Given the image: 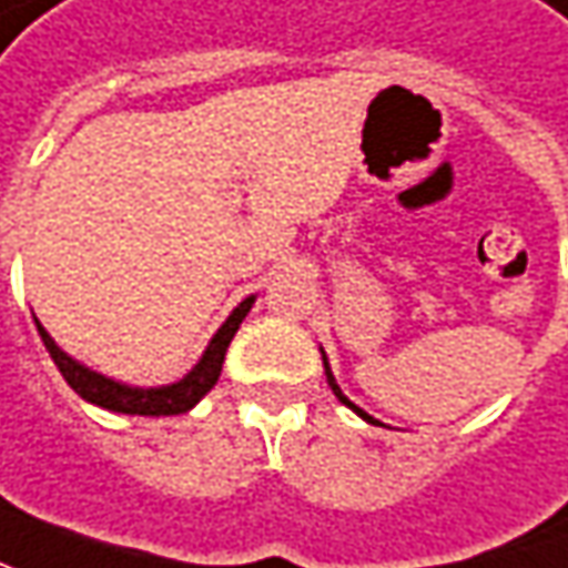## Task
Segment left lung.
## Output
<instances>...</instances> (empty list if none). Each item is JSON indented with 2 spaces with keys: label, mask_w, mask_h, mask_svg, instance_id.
Returning a JSON list of instances; mask_svg holds the SVG:
<instances>
[{
  "label": "left lung",
  "mask_w": 568,
  "mask_h": 568,
  "mask_svg": "<svg viewBox=\"0 0 568 568\" xmlns=\"http://www.w3.org/2000/svg\"><path fill=\"white\" fill-rule=\"evenodd\" d=\"M321 359H324V376H327V385H331V392H334V395H337V398H341V402H344V405H347L351 412H356V415L363 417V420H369V424H376V417L366 415V412H363L359 405H353L351 398H347V395L341 392V385H337V379H334V373H331V363H327V356H324V351H321Z\"/></svg>",
  "instance_id": "left-lung-1"
}]
</instances>
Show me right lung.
I'll return each mask as SVG.
<instances>
[{"label": "right lung", "mask_w": 568, "mask_h": 568, "mask_svg": "<svg viewBox=\"0 0 568 568\" xmlns=\"http://www.w3.org/2000/svg\"><path fill=\"white\" fill-rule=\"evenodd\" d=\"M256 295H247L231 315L227 321L221 324L215 331V337L209 341L205 353L199 356V363L185 373L183 379L170 385H128L118 383V379H109L95 369H89L85 363L73 359L67 351L57 347L51 334L44 331V324L34 317V327L44 341V347L51 353V359L57 363L60 376L67 379V385L99 408L105 412H118V415H144V417H163V415H183L189 408H195L212 388H215L217 376H221V363H224V353L231 347L241 321L247 317V312L253 308Z\"/></svg>", "instance_id": "add662e5"}]
</instances>
